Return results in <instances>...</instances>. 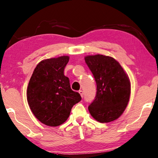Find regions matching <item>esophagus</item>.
I'll use <instances>...</instances> for the list:
<instances>
[{"label": "esophagus", "instance_id": "esophagus-1", "mask_svg": "<svg viewBox=\"0 0 158 158\" xmlns=\"http://www.w3.org/2000/svg\"><path fill=\"white\" fill-rule=\"evenodd\" d=\"M78 92H79V94H81V97H83V94H83V92H82V90H80Z\"/></svg>", "mask_w": 158, "mask_h": 158}]
</instances>
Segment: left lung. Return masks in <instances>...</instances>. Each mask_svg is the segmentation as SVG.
Instances as JSON below:
<instances>
[{
  "label": "left lung",
  "instance_id": "obj_1",
  "mask_svg": "<svg viewBox=\"0 0 158 158\" xmlns=\"http://www.w3.org/2000/svg\"><path fill=\"white\" fill-rule=\"evenodd\" d=\"M85 60L97 86L94 100L88 107L91 115L101 123L116 120L129 101L131 83L128 76L120 64L111 57L89 55Z\"/></svg>",
  "mask_w": 158,
  "mask_h": 158
}]
</instances>
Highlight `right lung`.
Listing matches in <instances>:
<instances>
[{
	"mask_svg": "<svg viewBox=\"0 0 158 158\" xmlns=\"http://www.w3.org/2000/svg\"><path fill=\"white\" fill-rule=\"evenodd\" d=\"M69 60V56H62L41 61L30 77L27 103L35 117L46 126L64 123L72 107L82 99L71 89L69 77L64 75Z\"/></svg>",
	"mask_w": 158,
	"mask_h": 158,
	"instance_id": "1",
	"label": "right lung"
}]
</instances>
